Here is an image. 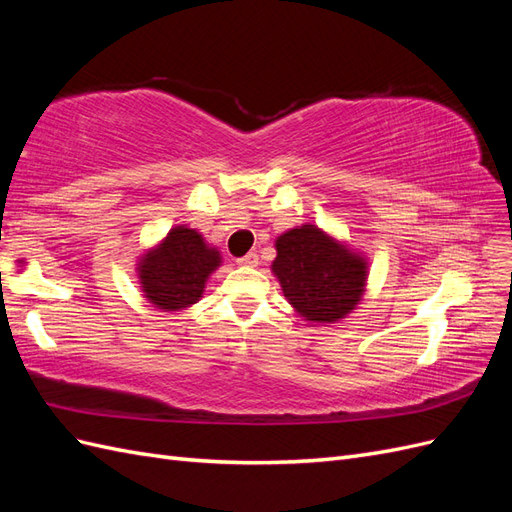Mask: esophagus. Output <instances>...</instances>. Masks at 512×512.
<instances>
[{
	"instance_id": "esophagus-1",
	"label": "esophagus",
	"mask_w": 512,
	"mask_h": 512,
	"mask_svg": "<svg viewBox=\"0 0 512 512\" xmlns=\"http://www.w3.org/2000/svg\"><path fill=\"white\" fill-rule=\"evenodd\" d=\"M239 265L241 267H258V254H254V252H250V254H245V256H241L239 260Z\"/></svg>"
}]
</instances>
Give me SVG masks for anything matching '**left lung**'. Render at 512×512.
I'll return each mask as SVG.
<instances>
[{"label": "left lung", "instance_id": "1", "mask_svg": "<svg viewBox=\"0 0 512 512\" xmlns=\"http://www.w3.org/2000/svg\"><path fill=\"white\" fill-rule=\"evenodd\" d=\"M271 271L303 320L333 324L361 303L369 262L346 241L316 224L294 226L275 239Z\"/></svg>", "mask_w": 512, "mask_h": 512}]
</instances>
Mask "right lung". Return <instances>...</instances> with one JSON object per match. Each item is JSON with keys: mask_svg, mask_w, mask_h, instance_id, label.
Instances as JSON below:
<instances>
[{"mask_svg": "<svg viewBox=\"0 0 512 512\" xmlns=\"http://www.w3.org/2000/svg\"><path fill=\"white\" fill-rule=\"evenodd\" d=\"M222 254L196 228L173 226L166 237L138 256L136 275L143 297L162 312H181L200 301Z\"/></svg>", "mask_w": 512, "mask_h": 512, "instance_id": "1", "label": "right lung"}]
</instances>
